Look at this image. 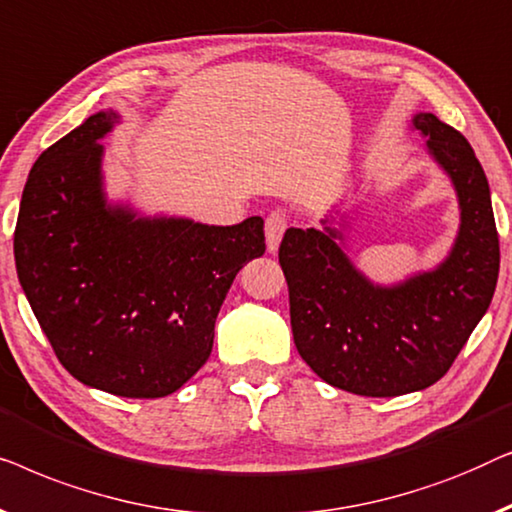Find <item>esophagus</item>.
<instances>
[{
    "label": "esophagus",
    "instance_id": "esophagus-1",
    "mask_svg": "<svg viewBox=\"0 0 512 512\" xmlns=\"http://www.w3.org/2000/svg\"><path fill=\"white\" fill-rule=\"evenodd\" d=\"M285 229H287V218L283 211H273L269 218H266L264 234H266V248H269V253H276L280 241H283Z\"/></svg>",
    "mask_w": 512,
    "mask_h": 512
}]
</instances>
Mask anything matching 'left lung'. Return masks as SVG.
Here are the masks:
<instances>
[{
	"label": "left lung",
	"mask_w": 512,
	"mask_h": 512,
	"mask_svg": "<svg viewBox=\"0 0 512 512\" xmlns=\"http://www.w3.org/2000/svg\"><path fill=\"white\" fill-rule=\"evenodd\" d=\"M427 153L459 201V232L436 269L371 283L345 253L348 215L290 227L278 259L299 355L325 383L359 397H401L441 380L492 304L499 234L489 183L471 143L434 113L413 115Z\"/></svg>",
	"instance_id": "8db88e82"
}]
</instances>
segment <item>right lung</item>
I'll use <instances>...</instances> for the list:
<instances>
[{"instance_id": "right-lung-1", "label": "right lung", "mask_w": 512, "mask_h": 512, "mask_svg": "<svg viewBox=\"0 0 512 512\" xmlns=\"http://www.w3.org/2000/svg\"><path fill=\"white\" fill-rule=\"evenodd\" d=\"M99 111L43 150L27 176L13 255L57 359L76 380L160 399L206 364L236 273L264 255L259 215L232 227L139 215L104 192Z\"/></svg>"}]
</instances>
